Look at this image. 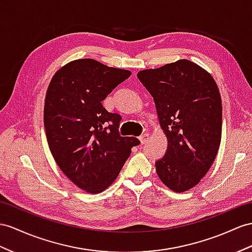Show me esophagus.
I'll return each instance as SVG.
<instances>
[{
  "label": "esophagus",
  "instance_id": "esophagus-1",
  "mask_svg": "<svg viewBox=\"0 0 252 252\" xmlns=\"http://www.w3.org/2000/svg\"><path fill=\"white\" fill-rule=\"evenodd\" d=\"M148 138H149V134H143L141 136L139 137V141L141 145H145L147 141H148Z\"/></svg>",
  "mask_w": 252,
  "mask_h": 252
}]
</instances>
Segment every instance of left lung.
<instances>
[{"label": "left lung", "mask_w": 252, "mask_h": 252, "mask_svg": "<svg viewBox=\"0 0 252 252\" xmlns=\"http://www.w3.org/2000/svg\"><path fill=\"white\" fill-rule=\"evenodd\" d=\"M153 96L165 156L156 162L160 181L176 192L196 186L211 168L221 141L222 107L213 76L196 63L179 60L137 73Z\"/></svg>", "instance_id": "obj_1"}]
</instances>
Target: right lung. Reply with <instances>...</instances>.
<instances>
[{
  "instance_id": "obj_1",
  "label": "right lung",
  "mask_w": 252,
  "mask_h": 252,
  "mask_svg": "<svg viewBox=\"0 0 252 252\" xmlns=\"http://www.w3.org/2000/svg\"><path fill=\"white\" fill-rule=\"evenodd\" d=\"M131 74L83 59L61 67L49 84L43 122L50 151L64 176L86 192L105 190L139 144L136 137L120 136L121 117L102 105Z\"/></svg>"
}]
</instances>
